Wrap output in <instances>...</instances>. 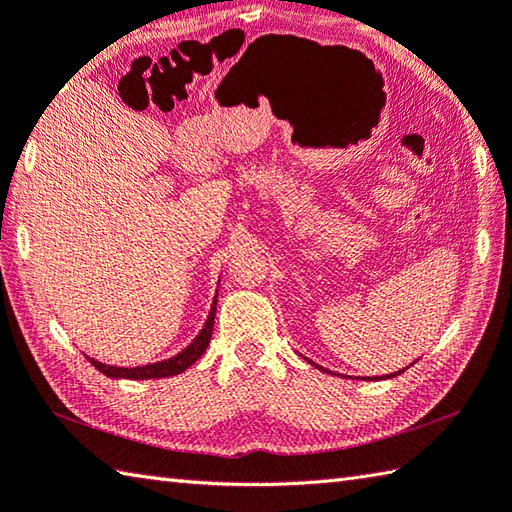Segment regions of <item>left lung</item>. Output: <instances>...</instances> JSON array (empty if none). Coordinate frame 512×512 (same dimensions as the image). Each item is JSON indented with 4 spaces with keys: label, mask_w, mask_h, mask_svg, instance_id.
<instances>
[{
    "label": "left lung",
    "mask_w": 512,
    "mask_h": 512,
    "mask_svg": "<svg viewBox=\"0 0 512 512\" xmlns=\"http://www.w3.org/2000/svg\"><path fill=\"white\" fill-rule=\"evenodd\" d=\"M402 373H404V370H397V373H390V375H386V379H388V377H395V375H402Z\"/></svg>",
    "instance_id": "1"
}]
</instances>
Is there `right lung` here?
Returning a JSON list of instances; mask_svg holds the SVG:
<instances>
[{
  "label": "right lung",
  "mask_w": 512,
  "mask_h": 512,
  "mask_svg": "<svg viewBox=\"0 0 512 512\" xmlns=\"http://www.w3.org/2000/svg\"><path fill=\"white\" fill-rule=\"evenodd\" d=\"M215 308H217V299L213 302V308H210L206 324L202 328V333H199L193 344L188 348H184L182 353L164 359V362H157V364H146V366H137V368H119V366H106V364H99L97 359H90V364H93L99 373H104L106 377H126V379H159V377H170V375H177V373H184V370L195 364L199 357L204 355L206 346L210 344V335H213V324H215Z\"/></svg>",
  "instance_id": "add662e5"
}]
</instances>
